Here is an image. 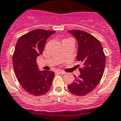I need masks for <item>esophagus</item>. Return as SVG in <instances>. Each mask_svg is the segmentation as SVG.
<instances>
[{"label": "esophagus", "mask_w": 121, "mask_h": 121, "mask_svg": "<svg viewBox=\"0 0 121 121\" xmlns=\"http://www.w3.org/2000/svg\"><path fill=\"white\" fill-rule=\"evenodd\" d=\"M56 72L58 73L62 74V75H64V74L65 73V72L64 71H63V70H56Z\"/></svg>", "instance_id": "esophagus-1"}]
</instances>
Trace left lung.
<instances>
[{
    "label": "left lung",
    "instance_id": "obj_1",
    "mask_svg": "<svg viewBox=\"0 0 121 121\" xmlns=\"http://www.w3.org/2000/svg\"><path fill=\"white\" fill-rule=\"evenodd\" d=\"M77 40L76 60L83 65L81 74L68 85V89L77 96H83L94 90L104 74L106 57L99 40L87 32L79 30H68Z\"/></svg>",
    "mask_w": 121,
    "mask_h": 121
}]
</instances>
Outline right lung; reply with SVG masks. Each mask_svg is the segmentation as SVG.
Returning <instances> with one entry per match:
<instances>
[{
	"mask_svg": "<svg viewBox=\"0 0 121 121\" xmlns=\"http://www.w3.org/2000/svg\"><path fill=\"white\" fill-rule=\"evenodd\" d=\"M55 31L36 29L21 36L17 40L13 56L15 75L22 88L34 96L48 92L55 73L39 70L36 58L43 53L48 38Z\"/></svg>",
	"mask_w": 121,
	"mask_h": 121,
	"instance_id": "obj_1",
	"label": "right lung"
}]
</instances>
